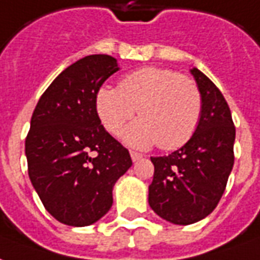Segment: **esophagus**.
Listing matches in <instances>:
<instances>
[{
	"label": "esophagus",
	"instance_id": "1",
	"mask_svg": "<svg viewBox=\"0 0 260 260\" xmlns=\"http://www.w3.org/2000/svg\"><path fill=\"white\" fill-rule=\"evenodd\" d=\"M130 156H132L133 162H137V160L143 158V153L136 152V151H130Z\"/></svg>",
	"mask_w": 260,
	"mask_h": 260
}]
</instances>
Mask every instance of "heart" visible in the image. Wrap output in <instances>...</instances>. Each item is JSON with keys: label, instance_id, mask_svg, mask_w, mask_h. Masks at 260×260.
Instances as JSON below:
<instances>
[{"label": "heart", "instance_id": "heart-1", "mask_svg": "<svg viewBox=\"0 0 260 260\" xmlns=\"http://www.w3.org/2000/svg\"><path fill=\"white\" fill-rule=\"evenodd\" d=\"M95 111L108 132L119 134L137 111L123 137L133 147L162 149L184 145L195 133L202 113V96L194 81L166 68L148 66L123 77L119 87L101 86Z\"/></svg>", "mask_w": 260, "mask_h": 260}]
</instances>
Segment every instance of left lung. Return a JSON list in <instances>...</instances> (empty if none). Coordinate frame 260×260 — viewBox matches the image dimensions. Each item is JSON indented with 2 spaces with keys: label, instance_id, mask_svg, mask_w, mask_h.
<instances>
[{
  "label": "left lung",
  "instance_id": "obj_1",
  "mask_svg": "<svg viewBox=\"0 0 260 260\" xmlns=\"http://www.w3.org/2000/svg\"><path fill=\"white\" fill-rule=\"evenodd\" d=\"M202 96L198 127L168 156L151 158L155 168L149 206L173 224H192L213 212L234 165L236 127L220 90L197 68L191 69Z\"/></svg>",
  "mask_w": 260,
  "mask_h": 260
}]
</instances>
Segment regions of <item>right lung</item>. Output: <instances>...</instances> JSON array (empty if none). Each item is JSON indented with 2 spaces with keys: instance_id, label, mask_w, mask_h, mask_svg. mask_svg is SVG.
Segmentation results:
<instances>
[{
  "instance_id": "right-lung-1",
  "label": "right lung",
  "mask_w": 260,
  "mask_h": 260,
  "mask_svg": "<svg viewBox=\"0 0 260 260\" xmlns=\"http://www.w3.org/2000/svg\"><path fill=\"white\" fill-rule=\"evenodd\" d=\"M117 70L109 55L81 58L51 83L31 116L24 145L30 181L45 209L68 226L100 220L133 165L95 111L96 90Z\"/></svg>"
}]
</instances>
